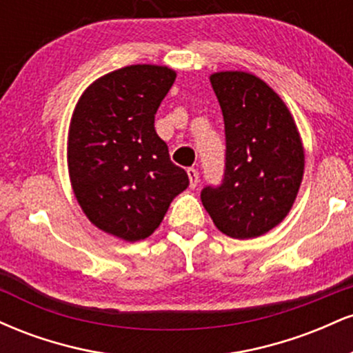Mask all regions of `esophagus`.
Listing matches in <instances>:
<instances>
[{"label":"esophagus","instance_id":"obj_1","mask_svg":"<svg viewBox=\"0 0 353 353\" xmlns=\"http://www.w3.org/2000/svg\"><path fill=\"white\" fill-rule=\"evenodd\" d=\"M188 176H189V185L190 188H197V184H199V172H197V169L194 168H189L188 169Z\"/></svg>","mask_w":353,"mask_h":353}]
</instances>
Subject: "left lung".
<instances>
[{"mask_svg": "<svg viewBox=\"0 0 353 353\" xmlns=\"http://www.w3.org/2000/svg\"><path fill=\"white\" fill-rule=\"evenodd\" d=\"M225 129V168L201 201L216 228L234 239L269 232L289 214L303 176V148L283 101L241 71L210 76Z\"/></svg>", "mask_w": 353, "mask_h": 353, "instance_id": "left-lung-1", "label": "left lung"}]
</instances>
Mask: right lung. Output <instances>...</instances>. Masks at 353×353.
Wrapping results in <instances>:
<instances>
[{
  "mask_svg": "<svg viewBox=\"0 0 353 353\" xmlns=\"http://www.w3.org/2000/svg\"><path fill=\"white\" fill-rule=\"evenodd\" d=\"M174 79L165 66L121 68L94 81L72 114L68 168L76 199L96 228L124 241L151 236L189 185L154 129Z\"/></svg>",
  "mask_w": 353,
  "mask_h": 353,
  "instance_id": "obj_1",
  "label": "right lung"
}]
</instances>
